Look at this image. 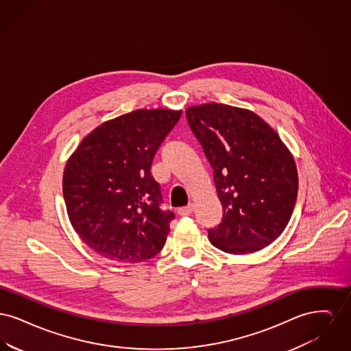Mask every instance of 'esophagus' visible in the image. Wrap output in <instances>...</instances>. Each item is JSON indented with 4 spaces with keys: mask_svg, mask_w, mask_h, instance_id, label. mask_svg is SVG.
I'll return each mask as SVG.
<instances>
[{
    "mask_svg": "<svg viewBox=\"0 0 351 351\" xmlns=\"http://www.w3.org/2000/svg\"><path fill=\"white\" fill-rule=\"evenodd\" d=\"M193 210H195V204H188L186 206L180 208V209L178 210V213H179L180 216H189V215L193 213Z\"/></svg>",
    "mask_w": 351,
    "mask_h": 351,
    "instance_id": "obj_1",
    "label": "esophagus"
}]
</instances>
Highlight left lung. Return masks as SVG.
I'll return each instance as SVG.
<instances>
[{
	"label": "left lung",
	"instance_id": "left-lung-1",
	"mask_svg": "<svg viewBox=\"0 0 351 351\" xmlns=\"http://www.w3.org/2000/svg\"><path fill=\"white\" fill-rule=\"evenodd\" d=\"M188 123L213 168L222 221L210 243L243 255L274 242L292 216L298 197L293 155L266 121L249 109L202 104L185 110Z\"/></svg>",
	"mask_w": 351,
	"mask_h": 351
}]
</instances>
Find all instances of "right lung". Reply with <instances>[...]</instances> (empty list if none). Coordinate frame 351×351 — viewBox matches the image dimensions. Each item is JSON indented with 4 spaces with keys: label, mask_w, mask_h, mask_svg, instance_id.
Listing matches in <instances>:
<instances>
[{
    "label": "right lung",
    "mask_w": 351,
    "mask_h": 351,
    "mask_svg": "<svg viewBox=\"0 0 351 351\" xmlns=\"http://www.w3.org/2000/svg\"><path fill=\"white\" fill-rule=\"evenodd\" d=\"M182 110L138 109L92 130L68 158L63 196L72 228L104 258L139 263L163 249V212L151 163Z\"/></svg>",
    "instance_id": "right-lung-1"
}]
</instances>
